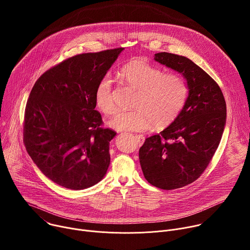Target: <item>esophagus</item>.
I'll use <instances>...</instances> for the list:
<instances>
[{
    "instance_id": "obj_1",
    "label": "esophagus",
    "mask_w": 250,
    "mask_h": 250,
    "mask_svg": "<svg viewBox=\"0 0 250 250\" xmlns=\"http://www.w3.org/2000/svg\"><path fill=\"white\" fill-rule=\"evenodd\" d=\"M135 138H136V140H137V142L139 145H142L145 142V136L142 135V134H137V135H135Z\"/></svg>"
}]
</instances>
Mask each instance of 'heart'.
Returning a JSON list of instances; mask_svg holds the SVG:
<instances>
[{
  "label": "heart",
  "instance_id": "1",
  "mask_svg": "<svg viewBox=\"0 0 250 250\" xmlns=\"http://www.w3.org/2000/svg\"><path fill=\"white\" fill-rule=\"evenodd\" d=\"M125 83L137 91L135 110L120 112L109 125L120 131H144L153 125L163 128L180 115L188 97V86L184 77L178 73H164L163 70L144 60H133L120 71ZM95 103L106 115L117 111L113 91V80L103 76L95 89Z\"/></svg>",
  "mask_w": 250,
  "mask_h": 250
}]
</instances>
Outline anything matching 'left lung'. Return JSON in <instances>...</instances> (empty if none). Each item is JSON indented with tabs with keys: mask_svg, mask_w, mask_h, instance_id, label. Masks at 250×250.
<instances>
[{
	"mask_svg": "<svg viewBox=\"0 0 250 250\" xmlns=\"http://www.w3.org/2000/svg\"><path fill=\"white\" fill-rule=\"evenodd\" d=\"M155 61L181 73L188 98L180 115L139 148V162L151 185L173 190L187 186L203 174L215 154L227 121V104L217 82L185 56L156 53Z\"/></svg>",
	"mask_w": 250,
	"mask_h": 250,
	"instance_id": "1",
	"label": "left lung"
}]
</instances>
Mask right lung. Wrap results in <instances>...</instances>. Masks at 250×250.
<instances>
[{
    "label": "right lung",
    "instance_id": "add662e5",
    "mask_svg": "<svg viewBox=\"0 0 250 250\" xmlns=\"http://www.w3.org/2000/svg\"><path fill=\"white\" fill-rule=\"evenodd\" d=\"M123 47L65 59L35 82L27 100L23 144L40 170L54 183L83 190L100 182L110 165V141L95 110V89Z\"/></svg>",
    "mask_w": 250,
    "mask_h": 250
}]
</instances>
